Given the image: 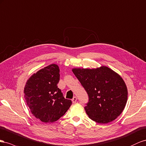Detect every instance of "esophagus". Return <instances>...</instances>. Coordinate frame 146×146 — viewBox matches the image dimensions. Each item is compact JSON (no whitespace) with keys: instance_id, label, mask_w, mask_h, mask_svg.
Listing matches in <instances>:
<instances>
[{"instance_id":"34e87169","label":"esophagus","mask_w":146,"mask_h":146,"mask_svg":"<svg viewBox=\"0 0 146 146\" xmlns=\"http://www.w3.org/2000/svg\"><path fill=\"white\" fill-rule=\"evenodd\" d=\"M72 101L73 103H75L76 102V101H77V98H76V97H74L72 98Z\"/></svg>"}]
</instances>
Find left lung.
<instances>
[{
    "instance_id": "1",
    "label": "left lung",
    "mask_w": 146,
    "mask_h": 146,
    "mask_svg": "<svg viewBox=\"0 0 146 146\" xmlns=\"http://www.w3.org/2000/svg\"><path fill=\"white\" fill-rule=\"evenodd\" d=\"M72 71L88 94L89 102L84 109L90 119L107 123L120 115L126 105L128 90L119 74L106 66Z\"/></svg>"
}]
</instances>
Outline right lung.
Listing matches in <instances>:
<instances>
[{"instance_id": "1", "label": "right lung", "mask_w": 146, "mask_h": 146, "mask_svg": "<svg viewBox=\"0 0 146 146\" xmlns=\"http://www.w3.org/2000/svg\"><path fill=\"white\" fill-rule=\"evenodd\" d=\"M59 72L57 65H49L33 74L24 87L27 106L36 119L44 123L57 121L72 103L64 97L57 86L60 80Z\"/></svg>"}]
</instances>
